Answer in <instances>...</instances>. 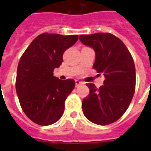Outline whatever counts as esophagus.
Here are the masks:
<instances>
[{"instance_id":"obj_1","label":"esophagus","mask_w":151,"mask_h":151,"mask_svg":"<svg viewBox=\"0 0 151 151\" xmlns=\"http://www.w3.org/2000/svg\"><path fill=\"white\" fill-rule=\"evenodd\" d=\"M83 82L82 81H78V80H76L75 81V85H76V87H78L79 85H82Z\"/></svg>"}]
</instances>
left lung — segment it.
<instances>
[{
    "mask_svg": "<svg viewBox=\"0 0 151 151\" xmlns=\"http://www.w3.org/2000/svg\"><path fill=\"white\" fill-rule=\"evenodd\" d=\"M84 45L96 52L93 69L105 77L104 85L96 88L86 84L89 94L82 101L88 120L99 125L110 124L124 114L136 89V68L133 58L124 44L109 33L80 35Z\"/></svg>",
    "mask_w": 151,
    "mask_h": 151,
    "instance_id": "8db88e82",
    "label": "left lung"
}]
</instances>
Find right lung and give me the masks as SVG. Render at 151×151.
Masks as SVG:
<instances>
[{
  "instance_id": "1",
  "label": "right lung",
  "mask_w": 151,
  "mask_h": 151,
  "mask_svg": "<svg viewBox=\"0 0 151 151\" xmlns=\"http://www.w3.org/2000/svg\"><path fill=\"white\" fill-rule=\"evenodd\" d=\"M78 40V35L43 33L32 41L18 64L15 89L23 112L39 125H50L64 112L65 100L75 87L73 79L53 75L63 55Z\"/></svg>"
}]
</instances>
